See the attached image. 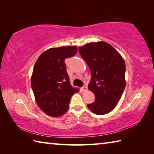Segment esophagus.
<instances>
[{"instance_id":"34e87169","label":"esophagus","mask_w":154,"mask_h":154,"mask_svg":"<svg viewBox=\"0 0 154 154\" xmlns=\"http://www.w3.org/2000/svg\"><path fill=\"white\" fill-rule=\"evenodd\" d=\"M82 90L83 92H85V91L88 90V87L86 86V85H84V86H83L82 88Z\"/></svg>"}]
</instances>
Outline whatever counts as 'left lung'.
Wrapping results in <instances>:
<instances>
[{
	"label": "left lung",
	"mask_w": 154,
	"mask_h": 154,
	"mask_svg": "<svg viewBox=\"0 0 154 154\" xmlns=\"http://www.w3.org/2000/svg\"><path fill=\"white\" fill-rule=\"evenodd\" d=\"M79 51L90 69L88 89L94 94V102L87 105L92 113L105 115L116 107L126 86V64L122 56L107 43H90Z\"/></svg>",
	"instance_id": "obj_1"
}]
</instances>
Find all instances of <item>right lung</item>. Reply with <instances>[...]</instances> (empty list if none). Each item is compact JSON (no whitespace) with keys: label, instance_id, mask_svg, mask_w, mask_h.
<instances>
[{"label":"right lung","instance_id":"1","mask_svg":"<svg viewBox=\"0 0 154 154\" xmlns=\"http://www.w3.org/2000/svg\"><path fill=\"white\" fill-rule=\"evenodd\" d=\"M77 52L75 46L50 48L38 57L34 66L31 86L36 102L49 116L58 117L66 113L71 96L79 92L70 84L64 62Z\"/></svg>","mask_w":154,"mask_h":154}]
</instances>
